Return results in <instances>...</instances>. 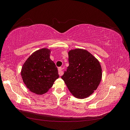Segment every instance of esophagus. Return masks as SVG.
<instances>
[{
  "instance_id": "obj_1",
  "label": "esophagus",
  "mask_w": 130,
  "mask_h": 130,
  "mask_svg": "<svg viewBox=\"0 0 130 130\" xmlns=\"http://www.w3.org/2000/svg\"><path fill=\"white\" fill-rule=\"evenodd\" d=\"M62 69L63 68L62 67H59L58 68V74L60 76H62L63 74V72H62Z\"/></svg>"
}]
</instances>
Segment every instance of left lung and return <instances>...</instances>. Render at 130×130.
Segmentation results:
<instances>
[{
	"instance_id": "obj_1",
	"label": "left lung",
	"mask_w": 130,
	"mask_h": 130,
	"mask_svg": "<svg viewBox=\"0 0 130 130\" xmlns=\"http://www.w3.org/2000/svg\"><path fill=\"white\" fill-rule=\"evenodd\" d=\"M69 66L61 76L73 95L78 99L88 97L96 89L101 80L99 62L88 51L82 49L68 53Z\"/></svg>"
}]
</instances>
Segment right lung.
I'll list each match as a JSON object with an SVG mask.
<instances>
[{
    "instance_id": "obj_1",
    "label": "right lung",
    "mask_w": 130,
    "mask_h": 130,
    "mask_svg": "<svg viewBox=\"0 0 130 130\" xmlns=\"http://www.w3.org/2000/svg\"><path fill=\"white\" fill-rule=\"evenodd\" d=\"M50 50L44 48L34 53L23 64L21 75L31 92L43 94L52 87L59 77L58 70L50 58Z\"/></svg>"
}]
</instances>
